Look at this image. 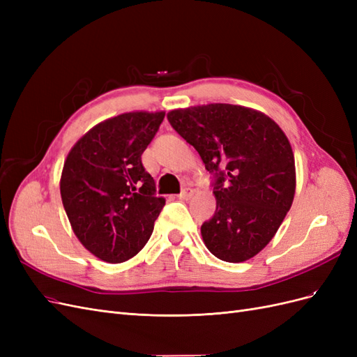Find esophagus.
Wrapping results in <instances>:
<instances>
[{"instance_id":"obj_1","label":"esophagus","mask_w":357,"mask_h":357,"mask_svg":"<svg viewBox=\"0 0 357 357\" xmlns=\"http://www.w3.org/2000/svg\"><path fill=\"white\" fill-rule=\"evenodd\" d=\"M193 197V189H190V188H186L185 190H183L180 195H178V198L180 199H190Z\"/></svg>"}]
</instances>
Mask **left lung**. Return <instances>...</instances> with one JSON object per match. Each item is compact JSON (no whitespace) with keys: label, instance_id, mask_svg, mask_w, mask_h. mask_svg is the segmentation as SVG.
<instances>
[{"label":"left lung","instance_id":"8db88e82","mask_svg":"<svg viewBox=\"0 0 357 357\" xmlns=\"http://www.w3.org/2000/svg\"><path fill=\"white\" fill-rule=\"evenodd\" d=\"M168 122L213 177L214 215L201 226L208 250L238 264L273 240L294 202L295 158L273 119L232 104L172 110Z\"/></svg>","mask_w":357,"mask_h":357}]
</instances>
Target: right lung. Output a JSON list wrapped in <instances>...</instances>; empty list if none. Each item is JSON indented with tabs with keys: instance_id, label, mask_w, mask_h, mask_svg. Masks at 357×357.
<instances>
[{
	"instance_id": "obj_1",
	"label": "right lung",
	"mask_w": 357,
	"mask_h": 357,
	"mask_svg": "<svg viewBox=\"0 0 357 357\" xmlns=\"http://www.w3.org/2000/svg\"><path fill=\"white\" fill-rule=\"evenodd\" d=\"M165 113L134 112L93 126L63 164L61 197L71 228L109 264L135 256L149 241L165 198L156 195L142 155Z\"/></svg>"
}]
</instances>
